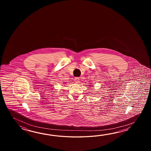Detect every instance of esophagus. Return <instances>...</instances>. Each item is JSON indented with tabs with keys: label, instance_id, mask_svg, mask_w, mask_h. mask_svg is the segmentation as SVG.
Listing matches in <instances>:
<instances>
[{
	"label": "esophagus",
	"instance_id": "34e87169",
	"mask_svg": "<svg viewBox=\"0 0 151 151\" xmlns=\"http://www.w3.org/2000/svg\"><path fill=\"white\" fill-rule=\"evenodd\" d=\"M74 80H75L76 82H79V78H78V77H76V78H75Z\"/></svg>",
	"mask_w": 151,
	"mask_h": 151
}]
</instances>
